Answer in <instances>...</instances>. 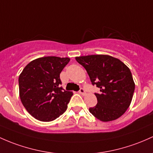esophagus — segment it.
<instances>
[{"label": "esophagus", "mask_w": 153, "mask_h": 153, "mask_svg": "<svg viewBox=\"0 0 153 153\" xmlns=\"http://www.w3.org/2000/svg\"><path fill=\"white\" fill-rule=\"evenodd\" d=\"M79 94H80L81 95H85V91L83 89V88H80V89L79 91Z\"/></svg>", "instance_id": "34e87169"}]
</instances>
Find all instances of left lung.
Listing matches in <instances>:
<instances>
[{"label":"left lung","mask_w":153,"mask_h":153,"mask_svg":"<svg viewBox=\"0 0 153 153\" xmlns=\"http://www.w3.org/2000/svg\"><path fill=\"white\" fill-rule=\"evenodd\" d=\"M75 59L85 69L92 84L100 88V93H95L97 104L90 107L91 113L103 122L123 115L130 106L135 89L130 69L109 55H88Z\"/></svg>","instance_id":"obj_1"}]
</instances>
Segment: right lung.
Segmentation results:
<instances>
[{
  "mask_svg": "<svg viewBox=\"0 0 153 153\" xmlns=\"http://www.w3.org/2000/svg\"><path fill=\"white\" fill-rule=\"evenodd\" d=\"M70 59L44 56L26 65L19 77V97L30 115L49 122L66 111L73 92L63 91L59 75Z\"/></svg>",
  "mask_w": 153,
  "mask_h": 153,
  "instance_id": "1",
  "label": "right lung"
}]
</instances>
